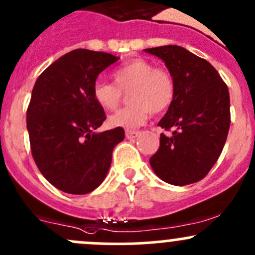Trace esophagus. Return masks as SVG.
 Listing matches in <instances>:
<instances>
[{
	"label": "esophagus",
	"mask_w": 255,
	"mask_h": 255,
	"mask_svg": "<svg viewBox=\"0 0 255 255\" xmlns=\"http://www.w3.org/2000/svg\"><path fill=\"white\" fill-rule=\"evenodd\" d=\"M138 135H139V131H132V130L125 131V136H127V138H128V139L136 138Z\"/></svg>",
	"instance_id": "1"
}]
</instances>
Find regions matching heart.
Masks as SVG:
<instances>
[{"label": "heart", "instance_id": "1", "mask_svg": "<svg viewBox=\"0 0 255 255\" xmlns=\"http://www.w3.org/2000/svg\"><path fill=\"white\" fill-rule=\"evenodd\" d=\"M114 84L97 81L92 95L101 108L114 111L128 94L130 106L109 116L111 128H135L148 119L149 114H161L171 106L175 97L174 79L168 70L155 68L143 58L131 59L113 73Z\"/></svg>", "mask_w": 255, "mask_h": 255}]
</instances>
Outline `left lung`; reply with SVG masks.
Masks as SVG:
<instances>
[{
  "label": "left lung",
  "mask_w": 255,
  "mask_h": 255,
  "mask_svg": "<svg viewBox=\"0 0 255 255\" xmlns=\"http://www.w3.org/2000/svg\"><path fill=\"white\" fill-rule=\"evenodd\" d=\"M165 63L175 83V97L158 125L159 149L149 159L153 171L175 186L198 182L220 157L230 128V95L209 62L180 46L146 48Z\"/></svg>",
  "instance_id": "left-lung-1"
}]
</instances>
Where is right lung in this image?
I'll list each match as a JSON object with an SVG mask.
<instances>
[{"mask_svg":"<svg viewBox=\"0 0 255 255\" xmlns=\"http://www.w3.org/2000/svg\"><path fill=\"white\" fill-rule=\"evenodd\" d=\"M119 57L74 50L37 78L28 112L30 147L48 182L70 194H86L105 180L124 128L95 132L106 120L92 95L96 79Z\"/></svg>","mask_w":255,"mask_h":255,"instance_id":"obj_1","label":"right lung"}]
</instances>
